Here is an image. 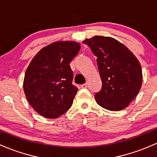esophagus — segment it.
Here are the masks:
<instances>
[{
	"label": "esophagus",
	"mask_w": 157,
	"mask_h": 157,
	"mask_svg": "<svg viewBox=\"0 0 157 157\" xmlns=\"http://www.w3.org/2000/svg\"><path fill=\"white\" fill-rule=\"evenodd\" d=\"M88 84L86 82V83H85V84H83V85H81V88H88Z\"/></svg>",
	"instance_id": "1"
}]
</instances>
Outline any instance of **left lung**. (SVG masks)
Wrapping results in <instances>:
<instances>
[{
	"label": "left lung",
	"mask_w": 157,
	"mask_h": 157,
	"mask_svg": "<svg viewBox=\"0 0 157 157\" xmlns=\"http://www.w3.org/2000/svg\"><path fill=\"white\" fill-rule=\"evenodd\" d=\"M97 56L102 88L94 95L98 105L111 111L126 108L142 85L138 59L127 47L110 37L95 35L82 41Z\"/></svg>",
	"instance_id": "8db88e82"
}]
</instances>
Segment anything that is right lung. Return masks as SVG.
Returning <instances> with one entry per match:
<instances>
[{"mask_svg":"<svg viewBox=\"0 0 157 157\" xmlns=\"http://www.w3.org/2000/svg\"><path fill=\"white\" fill-rule=\"evenodd\" d=\"M80 48L76 41H55L38 51L27 68L24 92L32 108L43 117L56 119L72 106L78 88L72 84L69 63Z\"/></svg>","mask_w":157,"mask_h":157,"instance_id":"add662e5","label":"right lung"}]
</instances>
